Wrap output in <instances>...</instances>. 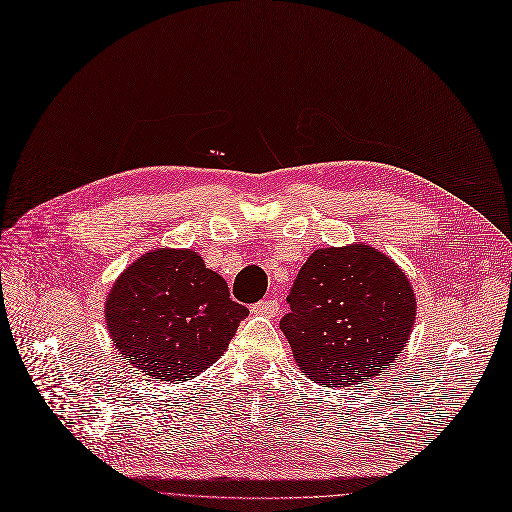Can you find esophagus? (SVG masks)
Returning a JSON list of instances; mask_svg holds the SVG:
<instances>
[{
    "label": "esophagus",
    "mask_w": 512,
    "mask_h": 512,
    "mask_svg": "<svg viewBox=\"0 0 512 512\" xmlns=\"http://www.w3.org/2000/svg\"><path fill=\"white\" fill-rule=\"evenodd\" d=\"M278 310H280V306H278V301H276V299H263V301H259V304H255V306L251 308V312H253V314H257V316H266V318L276 316V314H278Z\"/></svg>",
    "instance_id": "1"
}]
</instances>
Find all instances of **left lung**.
Returning a JSON list of instances; mask_svg holds the SVG:
<instances>
[{"label": "left lung", "mask_w": 512, "mask_h": 512, "mask_svg": "<svg viewBox=\"0 0 512 512\" xmlns=\"http://www.w3.org/2000/svg\"><path fill=\"white\" fill-rule=\"evenodd\" d=\"M280 329L301 373L329 388L367 384L411 335L418 301L409 278L371 244L316 249L287 297Z\"/></svg>", "instance_id": "left-lung-1"}]
</instances>
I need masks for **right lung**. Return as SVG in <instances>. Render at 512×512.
<instances>
[{
    "mask_svg": "<svg viewBox=\"0 0 512 512\" xmlns=\"http://www.w3.org/2000/svg\"><path fill=\"white\" fill-rule=\"evenodd\" d=\"M249 314L192 249H156L116 278L105 301L113 346L154 382L181 384L211 367Z\"/></svg>",
    "mask_w": 512,
    "mask_h": 512,
    "instance_id": "add662e5",
    "label": "right lung"
}]
</instances>
